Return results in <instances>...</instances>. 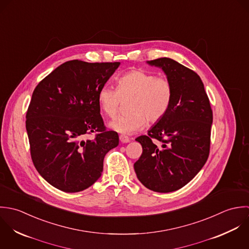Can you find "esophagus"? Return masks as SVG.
<instances>
[{
	"instance_id": "1",
	"label": "esophagus",
	"mask_w": 249,
	"mask_h": 249,
	"mask_svg": "<svg viewBox=\"0 0 249 249\" xmlns=\"http://www.w3.org/2000/svg\"><path fill=\"white\" fill-rule=\"evenodd\" d=\"M119 140H120V142H123V143H128V142H130V139H129L127 136H125V135H120V136H119Z\"/></svg>"
}]
</instances>
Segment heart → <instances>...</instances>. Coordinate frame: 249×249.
<instances>
[{
  "label": "heart",
  "instance_id": "b5f03b06",
  "mask_svg": "<svg viewBox=\"0 0 249 249\" xmlns=\"http://www.w3.org/2000/svg\"><path fill=\"white\" fill-rule=\"evenodd\" d=\"M172 98L173 86L167 78L142 70H133L120 77L117 89L105 86L98 93L100 107L108 117L116 115L123 100H130V112L109 123L112 130L121 134L142 130L148 121H160L168 111Z\"/></svg>",
  "mask_w": 249,
  "mask_h": 249
}]
</instances>
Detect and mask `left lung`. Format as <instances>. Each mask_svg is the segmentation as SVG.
Wrapping results in <instances>:
<instances>
[{"instance_id": "left-lung-1", "label": "left lung", "mask_w": 249, "mask_h": 249, "mask_svg": "<svg viewBox=\"0 0 249 249\" xmlns=\"http://www.w3.org/2000/svg\"><path fill=\"white\" fill-rule=\"evenodd\" d=\"M162 69L173 86V98L166 114L136 139L142 154L134 168L141 183L153 192L171 193L186 186L208 160L213 111L198 75L168 58L147 61ZM159 140L162 147L151 141Z\"/></svg>"}]
</instances>
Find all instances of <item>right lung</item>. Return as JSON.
Here are the masks:
<instances>
[{"mask_svg": "<svg viewBox=\"0 0 249 249\" xmlns=\"http://www.w3.org/2000/svg\"><path fill=\"white\" fill-rule=\"evenodd\" d=\"M120 62L69 60L56 67L35 89L26 115L31 156L38 173L65 193L82 192L103 171L106 154L119 143L107 131L98 93ZM97 131L93 140L86 134Z\"/></svg>", "mask_w": 249, "mask_h": 249, "instance_id": "obj_1", "label": "right lung"}]
</instances>
